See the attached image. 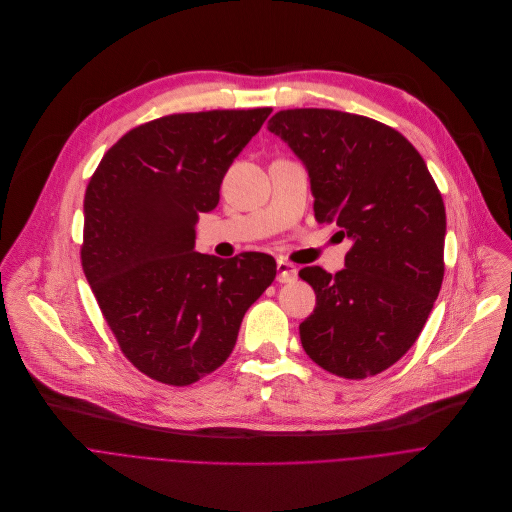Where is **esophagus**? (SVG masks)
Masks as SVG:
<instances>
[{"instance_id":"obj_1","label":"esophagus","mask_w":512,"mask_h":512,"mask_svg":"<svg viewBox=\"0 0 512 512\" xmlns=\"http://www.w3.org/2000/svg\"><path fill=\"white\" fill-rule=\"evenodd\" d=\"M276 268H278V274H276V280H278V282H292V280H296V276H298L296 266L290 264V262H286V260H282V258L276 262Z\"/></svg>"}]
</instances>
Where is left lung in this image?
Returning a JSON list of instances; mask_svg holds the SVG:
<instances>
[{"label": "left lung", "instance_id": "obj_1", "mask_svg": "<svg viewBox=\"0 0 512 512\" xmlns=\"http://www.w3.org/2000/svg\"><path fill=\"white\" fill-rule=\"evenodd\" d=\"M304 163L317 222L353 240L345 268L298 276L317 294L300 343L345 379L377 375L420 337L444 280L446 210L426 161L395 129L331 109H288L268 121Z\"/></svg>", "mask_w": 512, "mask_h": 512}]
</instances>
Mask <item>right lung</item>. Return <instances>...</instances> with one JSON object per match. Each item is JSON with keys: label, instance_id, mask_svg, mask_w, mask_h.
<instances>
[{"label": "right lung", "instance_id": "obj_1", "mask_svg": "<svg viewBox=\"0 0 512 512\" xmlns=\"http://www.w3.org/2000/svg\"><path fill=\"white\" fill-rule=\"evenodd\" d=\"M266 109L167 115L131 129L100 159L84 195L80 262L123 355L147 377L191 385L230 357L276 262L199 254L195 224Z\"/></svg>", "mask_w": 512, "mask_h": 512}]
</instances>
